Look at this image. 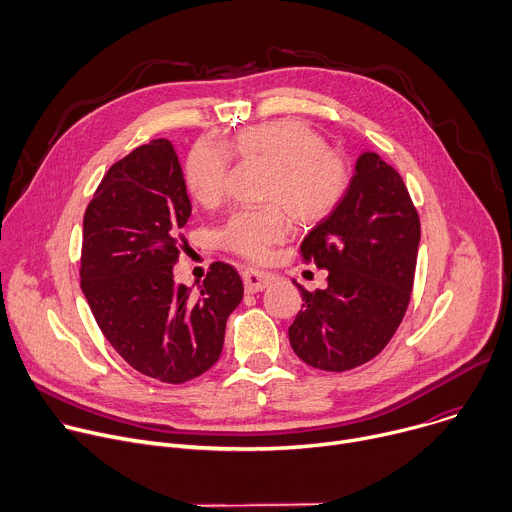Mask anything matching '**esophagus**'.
<instances>
[{
	"instance_id": "esophagus-1",
	"label": "esophagus",
	"mask_w": 512,
	"mask_h": 512,
	"mask_svg": "<svg viewBox=\"0 0 512 512\" xmlns=\"http://www.w3.org/2000/svg\"><path fill=\"white\" fill-rule=\"evenodd\" d=\"M241 275H243V283H245V291H247V294H255V291L265 289V287L271 283V279H273V275H269V273H265V271L251 269V267L243 269Z\"/></svg>"
}]
</instances>
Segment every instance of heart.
I'll use <instances>...</instances> for the list:
<instances>
[{
	"instance_id": "heart-1",
	"label": "heart",
	"mask_w": 512,
	"mask_h": 512,
	"mask_svg": "<svg viewBox=\"0 0 512 512\" xmlns=\"http://www.w3.org/2000/svg\"><path fill=\"white\" fill-rule=\"evenodd\" d=\"M231 154L269 166L263 186L265 206L241 208L218 231V243L247 259H267L289 231L287 214L314 227L342 204L352 184L348 160L328 150L326 139L300 119H273L239 129L221 143L200 139L184 164V182L202 206H216L227 192Z\"/></svg>"
}]
</instances>
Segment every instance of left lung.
Returning <instances> with one entry per match:
<instances>
[{
    "instance_id": "obj_1",
    "label": "left lung",
    "mask_w": 512,
    "mask_h": 512,
    "mask_svg": "<svg viewBox=\"0 0 512 512\" xmlns=\"http://www.w3.org/2000/svg\"><path fill=\"white\" fill-rule=\"evenodd\" d=\"M419 237L403 178L379 154H360L346 198L300 247L306 263L328 269L324 289L296 283L304 310L287 334L306 364L342 373L389 344L411 300Z\"/></svg>"
}]
</instances>
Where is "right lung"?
Listing matches in <instances>:
<instances>
[{
	"instance_id": "obj_1",
	"label": "right lung",
	"mask_w": 512,
	"mask_h": 512,
	"mask_svg": "<svg viewBox=\"0 0 512 512\" xmlns=\"http://www.w3.org/2000/svg\"><path fill=\"white\" fill-rule=\"evenodd\" d=\"M190 212L174 145L152 139L109 168L83 221L81 287L103 336L129 367L170 385L212 367L243 300L237 269L223 261L196 294L174 281Z\"/></svg>"
}]
</instances>
